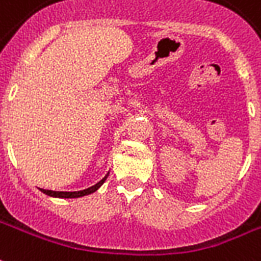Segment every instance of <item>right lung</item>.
Masks as SVG:
<instances>
[{
	"mask_svg": "<svg viewBox=\"0 0 261 261\" xmlns=\"http://www.w3.org/2000/svg\"><path fill=\"white\" fill-rule=\"evenodd\" d=\"M108 175H109V173L103 177V178L99 181V182H96L95 185H92V187H90V188H87V190H83V191H74V192H63V191H49V190H42V188H40V191L41 192H44L45 195H48V196H54V198H80V196H86V195H90L92 194V192H95L99 187H101L103 182L106 181V178H108Z\"/></svg>",
	"mask_w": 261,
	"mask_h": 261,
	"instance_id": "obj_1",
	"label": "right lung"
}]
</instances>
